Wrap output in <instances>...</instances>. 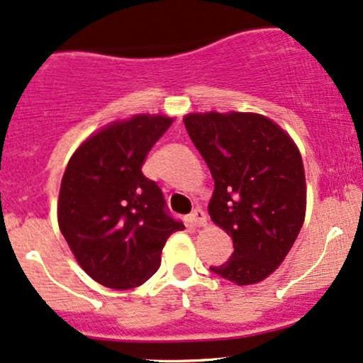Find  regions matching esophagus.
<instances>
[{
    "label": "esophagus",
    "instance_id": "1",
    "mask_svg": "<svg viewBox=\"0 0 363 363\" xmlns=\"http://www.w3.org/2000/svg\"><path fill=\"white\" fill-rule=\"evenodd\" d=\"M189 223L197 228L206 227V225H208V216H206V213L202 211V209H196V211L189 216Z\"/></svg>",
    "mask_w": 363,
    "mask_h": 363
}]
</instances>
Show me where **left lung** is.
I'll list each match as a JSON object with an SVG mask.
<instances>
[{"instance_id": "1", "label": "left lung", "mask_w": 363, "mask_h": 363, "mask_svg": "<svg viewBox=\"0 0 363 363\" xmlns=\"http://www.w3.org/2000/svg\"><path fill=\"white\" fill-rule=\"evenodd\" d=\"M183 123L214 180L209 216L233 242L232 258L211 270L237 286L258 284L286 259L305 221L298 145L256 112H190Z\"/></svg>"}]
</instances>
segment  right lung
I'll use <instances>...</instances> for the list:
<instances>
[{"label":"right lung","instance_id":"right-lung-1","mask_svg":"<svg viewBox=\"0 0 363 363\" xmlns=\"http://www.w3.org/2000/svg\"><path fill=\"white\" fill-rule=\"evenodd\" d=\"M173 121L164 114L114 121L89 135L65 167L58 227L79 267L105 287L126 291L147 282L161 267L167 237L185 228L142 173Z\"/></svg>","mask_w":363,"mask_h":363}]
</instances>
